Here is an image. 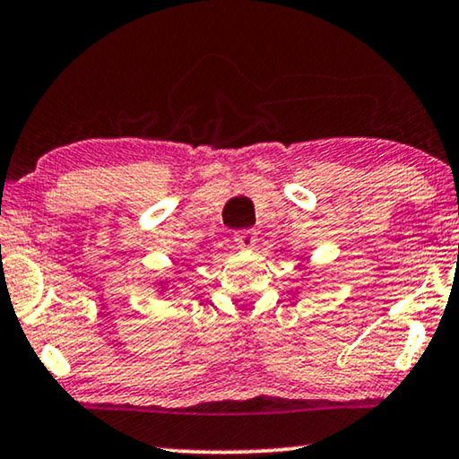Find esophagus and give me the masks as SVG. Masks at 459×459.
<instances>
[{
	"label": "esophagus",
	"mask_w": 459,
	"mask_h": 459,
	"mask_svg": "<svg viewBox=\"0 0 459 459\" xmlns=\"http://www.w3.org/2000/svg\"><path fill=\"white\" fill-rule=\"evenodd\" d=\"M255 241H257L255 232L249 230V229H245V230H237V232H235V243H237V247H241V249H251L253 245H255Z\"/></svg>",
	"instance_id": "1"
}]
</instances>
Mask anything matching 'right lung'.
Masks as SVG:
<instances>
[{"label": "right lung", "mask_w": 459, "mask_h": 459, "mask_svg": "<svg viewBox=\"0 0 459 459\" xmlns=\"http://www.w3.org/2000/svg\"><path fill=\"white\" fill-rule=\"evenodd\" d=\"M167 286H170V280H160V282H159L160 295H162V292H167Z\"/></svg>", "instance_id": "right-lung-1"}]
</instances>
